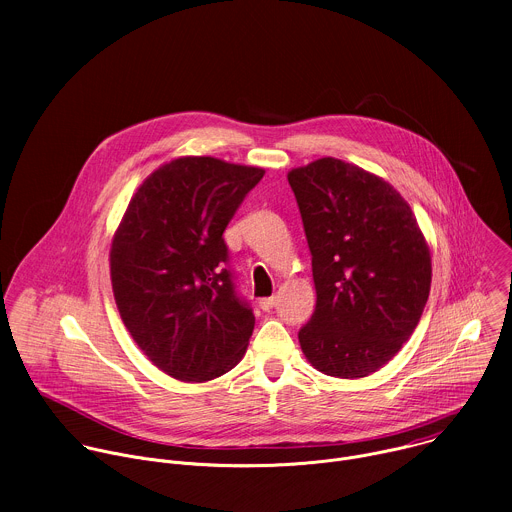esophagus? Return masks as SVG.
I'll use <instances>...</instances> for the list:
<instances>
[{"mask_svg": "<svg viewBox=\"0 0 512 512\" xmlns=\"http://www.w3.org/2000/svg\"><path fill=\"white\" fill-rule=\"evenodd\" d=\"M275 304H277V300L271 296V298H261L259 300V308L261 310H265V312H269L271 308H275Z\"/></svg>", "mask_w": 512, "mask_h": 512, "instance_id": "esophagus-1", "label": "esophagus"}]
</instances>
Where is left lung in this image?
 Segmentation results:
<instances>
[{"instance_id": "left-lung-1", "label": "left lung", "mask_w": 512, "mask_h": 512, "mask_svg": "<svg viewBox=\"0 0 512 512\" xmlns=\"http://www.w3.org/2000/svg\"><path fill=\"white\" fill-rule=\"evenodd\" d=\"M312 253L316 310L298 338L320 373L360 379L413 334L431 285L415 214L383 178L336 158L287 174Z\"/></svg>"}]
</instances>
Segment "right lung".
<instances>
[{"instance_id": "right-lung-1", "label": "right lung", "mask_w": 512, "mask_h": 512, "mask_svg": "<svg viewBox=\"0 0 512 512\" xmlns=\"http://www.w3.org/2000/svg\"><path fill=\"white\" fill-rule=\"evenodd\" d=\"M265 170L180 158L131 198L111 247L121 320L158 369L186 383L229 373L255 316L229 265L225 229Z\"/></svg>"}]
</instances>
